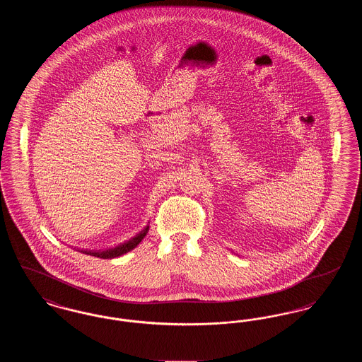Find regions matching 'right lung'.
<instances>
[{
	"label": "right lung",
	"instance_id": "obj_1",
	"mask_svg": "<svg viewBox=\"0 0 362 362\" xmlns=\"http://www.w3.org/2000/svg\"><path fill=\"white\" fill-rule=\"evenodd\" d=\"M145 235H146V233H139L136 238H133V239L123 243L121 245H117L115 248H110V250H105V251H102V252H92V254L89 252V255H93V257H96V258L102 259L118 258V257H121V255H124L126 252L134 250L138 244L142 241Z\"/></svg>",
	"mask_w": 362,
	"mask_h": 362
}]
</instances>
